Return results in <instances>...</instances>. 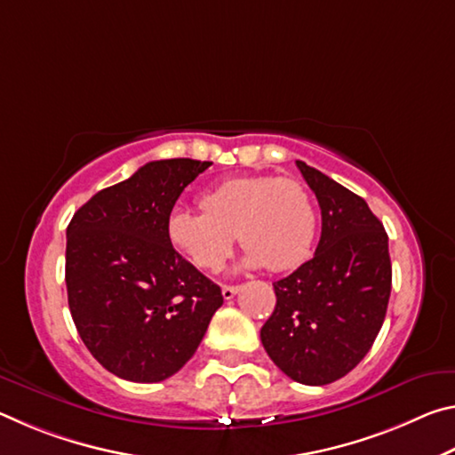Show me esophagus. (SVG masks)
<instances>
[{
  "label": "esophagus",
  "mask_w": 455,
  "mask_h": 455,
  "mask_svg": "<svg viewBox=\"0 0 455 455\" xmlns=\"http://www.w3.org/2000/svg\"><path fill=\"white\" fill-rule=\"evenodd\" d=\"M236 292H238L236 284H222V297H225L227 301H228V299H233Z\"/></svg>",
  "instance_id": "34e87169"
}]
</instances>
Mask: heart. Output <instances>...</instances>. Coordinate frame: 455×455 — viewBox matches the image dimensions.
<instances>
[{
  "mask_svg": "<svg viewBox=\"0 0 455 455\" xmlns=\"http://www.w3.org/2000/svg\"><path fill=\"white\" fill-rule=\"evenodd\" d=\"M203 211L174 209L166 230L171 243L206 271L222 265L235 235L246 267L287 271L309 257L317 212L301 182L279 176H238L204 192Z\"/></svg>",
  "mask_w": 455,
  "mask_h": 455,
  "instance_id": "obj_1",
  "label": "heart"
}]
</instances>
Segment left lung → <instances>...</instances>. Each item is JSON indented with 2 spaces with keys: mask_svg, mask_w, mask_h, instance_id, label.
Masks as SVG:
<instances>
[{
  "mask_svg": "<svg viewBox=\"0 0 455 455\" xmlns=\"http://www.w3.org/2000/svg\"><path fill=\"white\" fill-rule=\"evenodd\" d=\"M321 206L313 259L273 283L276 305L260 329L273 363L303 385L347 375L371 349L391 292L387 233L355 192L297 160Z\"/></svg>",
  "mask_w": 455,
  "mask_h": 455,
  "instance_id": "1",
  "label": "left lung"
}]
</instances>
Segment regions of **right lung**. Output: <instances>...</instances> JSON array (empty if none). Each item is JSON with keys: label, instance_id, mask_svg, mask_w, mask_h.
Returning <instances> with one entry per match:
<instances>
[{"label": "right lung", "instance_id": "1", "mask_svg": "<svg viewBox=\"0 0 455 455\" xmlns=\"http://www.w3.org/2000/svg\"><path fill=\"white\" fill-rule=\"evenodd\" d=\"M212 163L154 160L76 211L66 236L68 305L84 345L122 379L156 383L195 355L222 305L219 284L184 260L166 222Z\"/></svg>", "mask_w": 455, "mask_h": 455}]
</instances>
